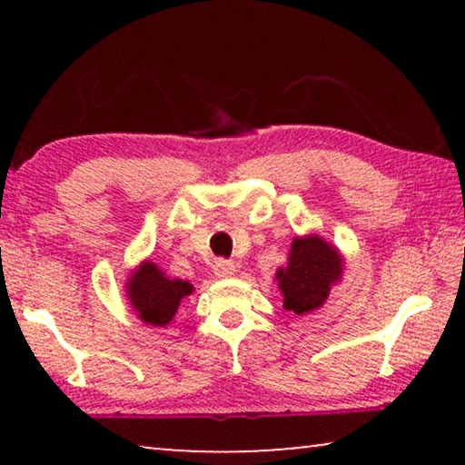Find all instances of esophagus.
<instances>
[{"label":"esophagus","mask_w":465,"mask_h":465,"mask_svg":"<svg viewBox=\"0 0 465 465\" xmlns=\"http://www.w3.org/2000/svg\"><path fill=\"white\" fill-rule=\"evenodd\" d=\"M213 272L217 274V277H232V274L235 272V264L230 262V261H215L213 264Z\"/></svg>","instance_id":"34e87169"}]
</instances>
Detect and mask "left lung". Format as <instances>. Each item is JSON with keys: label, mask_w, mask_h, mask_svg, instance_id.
I'll return each mask as SVG.
<instances>
[{"label": "left lung", "mask_w": 465, "mask_h": 465, "mask_svg": "<svg viewBox=\"0 0 465 465\" xmlns=\"http://www.w3.org/2000/svg\"><path fill=\"white\" fill-rule=\"evenodd\" d=\"M342 272L344 258L341 250L316 233L299 235L291 242L287 266H281L274 274L282 295V308L297 316L320 310L330 289L342 281Z\"/></svg>", "instance_id": "obj_1"}]
</instances>
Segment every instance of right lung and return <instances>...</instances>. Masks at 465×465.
<instances>
[{
  "label": "right lung",
  "mask_w": 465,
  "mask_h": 465,
  "mask_svg": "<svg viewBox=\"0 0 465 465\" xmlns=\"http://www.w3.org/2000/svg\"><path fill=\"white\" fill-rule=\"evenodd\" d=\"M194 287L188 281L172 279L152 261H141L124 282L131 310L147 326L166 328Z\"/></svg>",
  "instance_id": "obj_1"
}]
</instances>
